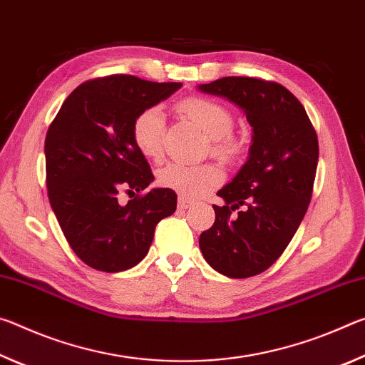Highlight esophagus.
<instances>
[{
	"label": "esophagus",
	"instance_id": "obj_1",
	"mask_svg": "<svg viewBox=\"0 0 365 365\" xmlns=\"http://www.w3.org/2000/svg\"><path fill=\"white\" fill-rule=\"evenodd\" d=\"M191 205H193V201H190L188 197H183V196L178 197V207L180 209H188L191 207Z\"/></svg>",
	"mask_w": 365,
	"mask_h": 365
}]
</instances>
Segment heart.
<instances>
[{
    "instance_id": "1",
    "label": "heart",
    "mask_w": 365,
    "mask_h": 365,
    "mask_svg": "<svg viewBox=\"0 0 365 365\" xmlns=\"http://www.w3.org/2000/svg\"><path fill=\"white\" fill-rule=\"evenodd\" d=\"M177 110L212 140L211 150L215 156L232 160L242 153V143L230 135L235 123L233 115L222 104L193 96L178 103ZM164 123V114L159 108L143 109L135 117L132 125L133 143L145 158L158 159L163 154ZM222 178L224 174L215 164H168L158 172L160 187L174 190L185 197L202 196L217 187Z\"/></svg>"
}]
</instances>
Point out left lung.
Wrapping results in <instances>:
<instances>
[{"label":"left lung","instance_id":"left-lung-1","mask_svg":"<svg viewBox=\"0 0 365 365\" xmlns=\"http://www.w3.org/2000/svg\"><path fill=\"white\" fill-rule=\"evenodd\" d=\"M197 90L238 106L252 130L250 156L217 191L225 205L212 206L214 225L200 237L214 270L248 279L282 256L304 217L317 170V135L304 106L279 83L224 77ZM237 208L239 215L232 216Z\"/></svg>","mask_w":365,"mask_h":365}]
</instances>
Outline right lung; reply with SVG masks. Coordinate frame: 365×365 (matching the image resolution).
Returning a JSON list of instances; mask_svg holds the SVG:
<instances>
[{
  "label": "right lung",
  "mask_w": 365,
  "mask_h": 365,
  "mask_svg": "<svg viewBox=\"0 0 365 365\" xmlns=\"http://www.w3.org/2000/svg\"><path fill=\"white\" fill-rule=\"evenodd\" d=\"M182 83L109 76L78 85L61 106L45 140L49 205L72 251L101 272L132 269L143 259L158 222L177 209L169 188H151L120 205L117 195L154 180L133 143L141 110L168 100Z\"/></svg>",
  "instance_id": "add662e5"
}]
</instances>
